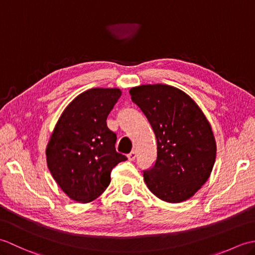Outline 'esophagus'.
I'll return each instance as SVG.
<instances>
[{"label": "esophagus", "mask_w": 255, "mask_h": 255, "mask_svg": "<svg viewBox=\"0 0 255 255\" xmlns=\"http://www.w3.org/2000/svg\"><path fill=\"white\" fill-rule=\"evenodd\" d=\"M136 156H137L136 151H131V152L127 155V158L129 161H133L134 159H136Z\"/></svg>", "instance_id": "1"}]
</instances>
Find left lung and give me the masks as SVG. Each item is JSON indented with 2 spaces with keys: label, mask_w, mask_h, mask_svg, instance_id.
I'll return each mask as SVG.
<instances>
[{
  "label": "left lung",
  "mask_w": 255,
  "mask_h": 255,
  "mask_svg": "<svg viewBox=\"0 0 255 255\" xmlns=\"http://www.w3.org/2000/svg\"><path fill=\"white\" fill-rule=\"evenodd\" d=\"M129 93L148 118L156 139V160L143 180L167 203L191 198L208 180L216 160L211 126L199 106L183 91L147 84Z\"/></svg>",
  "instance_id": "1"
}]
</instances>
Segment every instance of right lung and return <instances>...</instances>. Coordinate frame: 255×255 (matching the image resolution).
I'll return each mask as SVG.
<instances>
[{
	"mask_svg": "<svg viewBox=\"0 0 255 255\" xmlns=\"http://www.w3.org/2000/svg\"><path fill=\"white\" fill-rule=\"evenodd\" d=\"M122 91L95 88L83 92L66 107L46 149L52 177L68 196L90 203L111 183V172L127 158L115 149L116 133L106 119Z\"/></svg>",
	"mask_w": 255,
	"mask_h": 255,
	"instance_id": "add662e5",
	"label": "right lung"
}]
</instances>
